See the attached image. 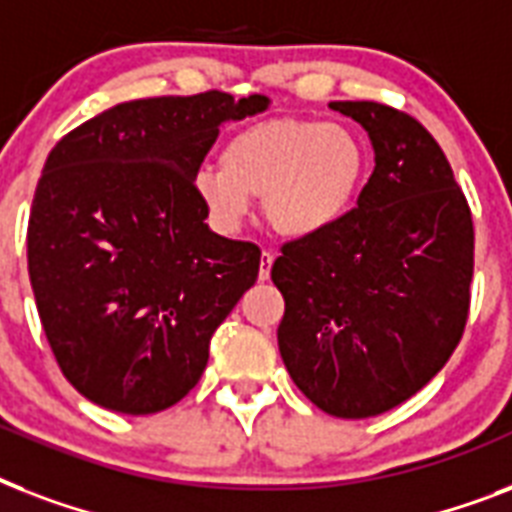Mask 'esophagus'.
<instances>
[{
	"instance_id": "34e87169",
	"label": "esophagus",
	"mask_w": 512,
	"mask_h": 512,
	"mask_svg": "<svg viewBox=\"0 0 512 512\" xmlns=\"http://www.w3.org/2000/svg\"><path fill=\"white\" fill-rule=\"evenodd\" d=\"M273 260H276V255H273L271 249H263V255H260V273H257V276H260V281H265L268 276H271Z\"/></svg>"
}]
</instances>
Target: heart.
Returning a JSON list of instances; mask_svg holds the SVG:
<instances>
[{
    "instance_id": "b5f03b06",
    "label": "heart",
    "mask_w": 512,
    "mask_h": 512,
    "mask_svg": "<svg viewBox=\"0 0 512 512\" xmlns=\"http://www.w3.org/2000/svg\"><path fill=\"white\" fill-rule=\"evenodd\" d=\"M366 175V148L345 124L268 119L225 140L220 167H201L193 196L209 225L239 231L252 199L284 239H316L340 223Z\"/></svg>"
}]
</instances>
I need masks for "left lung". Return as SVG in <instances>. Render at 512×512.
Listing matches in <instances>:
<instances>
[{
  "mask_svg": "<svg viewBox=\"0 0 512 512\" xmlns=\"http://www.w3.org/2000/svg\"><path fill=\"white\" fill-rule=\"evenodd\" d=\"M369 135L374 172L358 207L273 263L289 377L342 420L404 404L457 348L470 305L473 217L444 151L409 114L335 100Z\"/></svg>",
  "mask_w": 512,
  "mask_h": 512,
  "instance_id": "obj_1",
  "label": "left lung"
}]
</instances>
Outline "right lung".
I'll return each mask as SVG.
<instances>
[{
  "label": "right lung",
  "instance_id": "right-lung-1",
  "mask_svg": "<svg viewBox=\"0 0 512 512\" xmlns=\"http://www.w3.org/2000/svg\"><path fill=\"white\" fill-rule=\"evenodd\" d=\"M268 106L217 90L130 100L47 156L28 276L52 353L92 404L154 414L199 382L215 329L257 281L260 249L209 231L191 180L225 122Z\"/></svg>",
  "mask_w": 512,
  "mask_h": 512
}]
</instances>
